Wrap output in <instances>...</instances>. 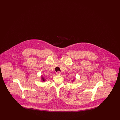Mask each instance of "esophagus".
I'll return each instance as SVG.
<instances>
[{"instance_id":"obj_1","label":"esophagus","mask_w":120,"mask_h":120,"mask_svg":"<svg viewBox=\"0 0 120 120\" xmlns=\"http://www.w3.org/2000/svg\"><path fill=\"white\" fill-rule=\"evenodd\" d=\"M57 75H61V72H60V71H57Z\"/></svg>"}]
</instances>
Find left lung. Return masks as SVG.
Instances as JSON below:
<instances>
[{"instance_id": "1", "label": "left lung", "mask_w": 120, "mask_h": 120, "mask_svg": "<svg viewBox=\"0 0 120 120\" xmlns=\"http://www.w3.org/2000/svg\"><path fill=\"white\" fill-rule=\"evenodd\" d=\"M74 81V80H72V82H73V81Z\"/></svg>"}]
</instances>
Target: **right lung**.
Listing matches in <instances>:
<instances>
[{"label": "right lung", "instance_id": "right-lung-1", "mask_svg": "<svg viewBox=\"0 0 120 120\" xmlns=\"http://www.w3.org/2000/svg\"><path fill=\"white\" fill-rule=\"evenodd\" d=\"M41 81L42 82H45V78L43 76H41Z\"/></svg>", "mask_w": 120, "mask_h": 120}]
</instances>
